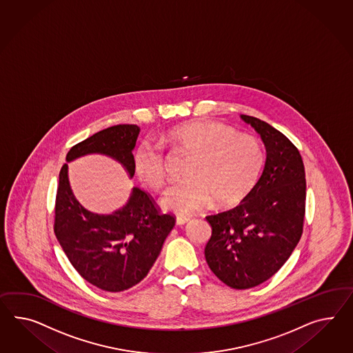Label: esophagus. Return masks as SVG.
<instances>
[{"label": "esophagus", "mask_w": 353, "mask_h": 353, "mask_svg": "<svg viewBox=\"0 0 353 353\" xmlns=\"http://www.w3.org/2000/svg\"><path fill=\"white\" fill-rule=\"evenodd\" d=\"M176 225H184V224H187V223H190V217L187 216H178L176 217Z\"/></svg>", "instance_id": "34e87169"}]
</instances>
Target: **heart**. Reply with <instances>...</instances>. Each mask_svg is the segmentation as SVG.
Returning <instances> with one entry per match:
<instances>
[{"instance_id":"b5f03b06","label":"heart","mask_w":353,"mask_h":353,"mask_svg":"<svg viewBox=\"0 0 353 353\" xmlns=\"http://www.w3.org/2000/svg\"><path fill=\"white\" fill-rule=\"evenodd\" d=\"M166 142L192 154L188 181L176 183L163 194L160 205L176 215H190L215 199L219 206H233L252 190L263 166L260 141L248 133L217 121L196 120L172 128ZM141 181L154 190L166 184L165 154L159 145L143 142L134 154Z\"/></svg>"}]
</instances>
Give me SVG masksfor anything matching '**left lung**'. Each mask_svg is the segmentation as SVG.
Returning a JSON list of instances; mask_svg holds the SVG:
<instances>
[{"label":"left lung","mask_w":353,"mask_h":353,"mask_svg":"<svg viewBox=\"0 0 353 353\" xmlns=\"http://www.w3.org/2000/svg\"><path fill=\"white\" fill-rule=\"evenodd\" d=\"M261 137V176L236 208L206 217L212 234L208 268L226 285L248 290L270 279L299 244L305 219L306 179L299 151L260 119L241 115Z\"/></svg>","instance_id":"1"}]
</instances>
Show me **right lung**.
<instances>
[{
	"mask_svg": "<svg viewBox=\"0 0 353 353\" xmlns=\"http://www.w3.org/2000/svg\"><path fill=\"white\" fill-rule=\"evenodd\" d=\"M141 128L123 124L103 129L74 145L66 163L103 154L120 163L128 176L134 175L137 138ZM175 219L159 214L145 190L133 187L127 203L111 214H97L75 199L65 163L59 175L54 206V234L74 269L106 292H121L145 278L161 252Z\"/></svg>",
	"mask_w": 353,
	"mask_h": 353,
	"instance_id": "1",
	"label": "right lung"
}]
</instances>
